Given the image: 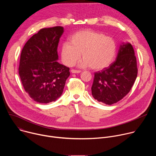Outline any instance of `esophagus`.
Here are the masks:
<instances>
[{
	"mask_svg": "<svg viewBox=\"0 0 156 156\" xmlns=\"http://www.w3.org/2000/svg\"><path fill=\"white\" fill-rule=\"evenodd\" d=\"M71 72H72V73H81V70H74V69L71 70Z\"/></svg>",
	"mask_w": 156,
	"mask_h": 156,
	"instance_id": "esophagus-1",
	"label": "esophagus"
}]
</instances>
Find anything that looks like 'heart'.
<instances>
[{
  "label": "heart",
  "mask_w": 156,
  "mask_h": 156,
  "mask_svg": "<svg viewBox=\"0 0 156 156\" xmlns=\"http://www.w3.org/2000/svg\"><path fill=\"white\" fill-rule=\"evenodd\" d=\"M117 52L116 43L112 37L93 30L78 31L65 42L61 48V57L68 66L75 65L81 57L83 60L80 65L100 70L109 66L113 62Z\"/></svg>",
  "instance_id": "1"
}]
</instances>
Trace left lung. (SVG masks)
Wrapping results in <instances>:
<instances>
[{
    "mask_svg": "<svg viewBox=\"0 0 156 156\" xmlns=\"http://www.w3.org/2000/svg\"><path fill=\"white\" fill-rule=\"evenodd\" d=\"M138 73L137 62L131 44L123 43L115 62L94 73L91 87L95 99L111 105L122 99L131 90Z\"/></svg>",
    "mask_w": 156,
    "mask_h": 156,
    "instance_id": "obj_1",
    "label": "left lung"
}]
</instances>
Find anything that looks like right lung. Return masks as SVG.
Here are the masks:
<instances>
[{"label":"right lung","instance_id":"right-lung-1","mask_svg":"<svg viewBox=\"0 0 156 156\" xmlns=\"http://www.w3.org/2000/svg\"><path fill=\"white\" fill-rule=\"evenodd\" d=\"M62 27L40 30L21 51L18 73L26 93L34 101L48 104L62 94L70 69L58 63Z\"/></svg>","mask_w":156,"mask_h":156}]
</instances>
